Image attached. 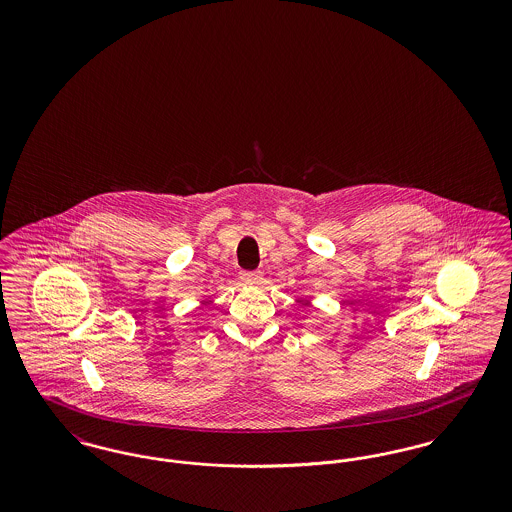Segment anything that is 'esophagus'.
Listing matches in <instances>:
<instances>
[{
	"instance_id": "esophagus-1",
	"label": "esophagus",
	"mask_w": 512,
	"mask_h": 512,
	"mask_svg": "<svg viewBox=\"0 0 512 512\" xmlns=\"http://www.w3.org/2000/svg\"><path fill=\"white\" fill-rule=\"evenodd\" d=\"M242 280L245 284H261L263 282V274L261 272H242Z\"/></svg>"
}]
</instances>
